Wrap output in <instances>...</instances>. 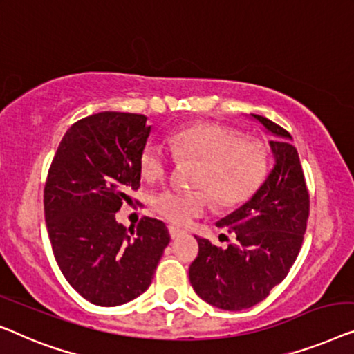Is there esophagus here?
Instances as JSON below:
<instances>
[{"label": "esophagus", "mask_w": 354, "mask_h": 354, "mask_svg": "<svg viewBox=\"0 0 354 354\" xmlns=\"http://www.w3.org/2000/svg\"><path fill=\"white\" fill-rule=\"evenodd\" d=\"M168 232H170V237L171 239H178V237H181L183 236V231H179L178 227H175V226H170L168 227Z\"/></svg>", "instance_id": "1"}]
</instances>
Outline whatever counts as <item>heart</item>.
<instances>
[{
    "instance_id": "1",
    "label": "heart",
    "mask_w": 354,
    "mask_h": 354,
    "mask_svg": "<svg viewBox=\"0 0 354 354\" xmlns=\"http://www.w3.org/2000/svg\"><path fill=\"white\" fill-rule=\"evenodd\" d=\"M171 157L160 142L149 141L139 153V171L147 181H160L173 163L197 162L191 176L196 189H165L152 198V207L163 220L187 226L212 205H241L261 186L270 168L268 147L245 138L236 128L198 122L176 129L170 136Z\"/></svg>"
}]
</instances>
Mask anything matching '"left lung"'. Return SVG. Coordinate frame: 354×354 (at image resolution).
Here are the masks:
<instances>
[{
	"label": "left lung",
	"instance_id": "left-lung-1",
	"mask_svg": "<svg viewBox=\"0 0 354 354\" xmlns=\"http://www.w3.org/2000/svg\"><path fill=\"white\" fill-rule=\"evenodd\" d=\"M253 117L276 136L270 141L276 165L245 205L216 223L229 226L236 241L221 248L196 237L198 255L189 268L197 295L227 311L263 301L286 279L310 216V192L290 133L266 117Z\"/></svg>",
	"mask_w": 354,
	"mask_h": 354
}]
</instances>
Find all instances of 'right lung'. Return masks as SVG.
I'll use <instances>...</instances> for the list:
<instances>
[{"mask_svg":"<svg viewBox=\"0 0 354 354\" xmlns=\"http://www.w3.org/2000/svg\"><path fill=\"white\" fill-rule=\"evenodd\" d=\"M141 113L99 112L64 134L44 184V220L64 277L88 301L118 306L141 295L170 242L144 216L136 229L115 213L141 183L139 153L151 127Z\"/></svg>","mask_w":354,"mask_h":354,"instance_id":"add662e5","label":"right lung"}]
</instances>
